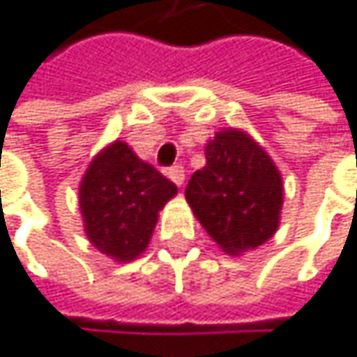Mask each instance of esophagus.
I'll list each match as a JSON object with an SVG mask.
<instances>
[{
  "instance_id": "34e87169",
  "label": "esophagus",
  "mask_w": 357,
  "mask_h": 357,
  "mask_svg": "<svg viewBox=\"0 0 357 357\" xmlns=\"http://www.w3.org/2000/svg\"><path fill=\"white\" fill-rule=\"evenodd\" d=\"M167 176H169V179H172L176 185H181V183H183V179H185V172H183V167H181V165H174V167H169V169H167Z\"/></svg>"
}]
</instances>
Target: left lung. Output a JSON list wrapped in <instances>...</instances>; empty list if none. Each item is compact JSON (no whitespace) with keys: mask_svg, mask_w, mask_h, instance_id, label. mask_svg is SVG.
<instances>
[{"mask_svg":"<svg viewBox=\"0 0 357 357\" xmlns=\"http://www.w3.org/2000/svg\"><path fill=\"white\" fill-rule=\"evenodd\" d=\"M282 178L268 153L241 130H222L206 145V165L188 181L185 200L222 251L239 255L278 229Z\"/></svg>","mask_w":357,"mask_h":357,"instance_id":"8db88e82","label":"left lung"}]
</instances>
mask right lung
I'll return each mask as SVG.
<instances>
[{
  "label": "right lung",
  "mask_w": 357,
  "mask_h": 357,
  "mask_svg": "<svg viewBox=\"0 0 357 357\" xmlns=\"http://www.w3.org/2000/svg\"><path fill=\"white\" fill-rule=\"evenodd\" d=\"M176 194L174 181L141 161L126 143L116 141L91 161L79 188L87 239L118 261L139 257L157 214Z\"/></svg>",
  "instance_id": "1"
}]
</instances>
